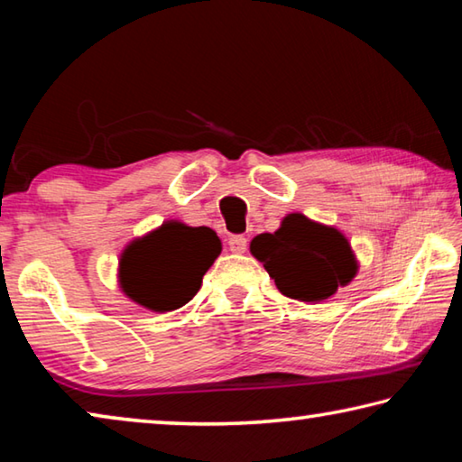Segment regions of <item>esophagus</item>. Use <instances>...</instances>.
<instances>
[{
  "label": "esophagus",
  "instance_id": "obj_1",
  "mask_svg": "<svg viewBox=\"0 0 462 462\" xmlns=\"http://www.w3.org/2000/svg\"><path fill=\"white\" fill-rule=\"evenodd\" d=\"M228 246H230V250L232 253H236V254H242V253H246V246H248V240L245 238V236H232L230 240H228Z\"/></svg>",
  "mask_w": 462,
  "mask_h": 462
}]
</instances>
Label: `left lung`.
<instances>
[{
    "instance_id": "left-lung-1",
    "label": "left lung",
    "mask_w": 462,
    "mask_h": 462,
    "mask_svg": "<svg viewBox=\"0 0 462 462\" xmlns=\"http://www.w3.org/2000/svg\"><path fill=\"white\" fill-rule=\"evenodd\" d=\"M250 253L275 279L279 291L297 301H324L358 271L350 242L340 230L297 212L287 214L277 232L254 236Z\"/></svg>"
}]
</instances>
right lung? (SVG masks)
I'll list each match as a JSON object with an SVG mask.
<instances>
[{
    "mask_svg": "<svg viewBox=\"0 0 462 462\" xmlns=\"http://www.w3.org/2000/svg\"><path fill=\"white\" fill-rule=\"evenodd\" d=\"M220 253L222 242L212 228L169 220L124 248L120 287L146 310H179L199 291Z\"/></svg>",
    "mask_w": 462,
    "mask_h": 462,
    "instance_id": "add662e5",
    "label": "right lung"
}]
</instances>
